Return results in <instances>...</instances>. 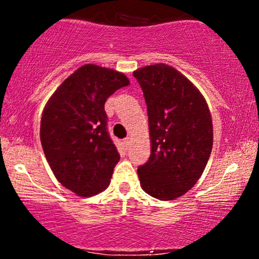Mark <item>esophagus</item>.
<instances>
[{
    "mask_svg": "<svg viewBox=\"0 0 259 259\" xmlns=\"http://www.w3.org/2000/svg\"><path fill=\"white\" fill-rule=\"evenodd\" d=\"M124 145H125V147H130V145H132V139L130 138L124 139Z\"/></svg>",
    "mask_w": 259,
    "mask_h": 259,
    "instance_id": "34e87169",
    "label": "esophagus"
}]
</instances>
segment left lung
Returning <instances> with one entry per match:
<instances>
[{
  "label": "left lung",
  "mask_w": 259,
  "mask_h": 259,
  "mask_svg": "<svg viewBox=\"0 0 259 259\" xmlns=\"http://www.w3.org/2000/svg\"><path fill=\"white\" fill-rule=\"evenodd\" d=\"M144 92L151 156L138 168L144 191L162 201L186 194L201 178L213 146L206 100L186 76L158 63L134 72Z\"/></svg>",
  "instance_id": "left-lung-1"
}]
</instances>
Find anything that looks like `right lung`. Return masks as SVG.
Instances as JSON below:
<instances>
[{
	"label": "right lung",
	"mask_w": 259,
	"mask_h": 259,
	"mask_svg": "<svg viewBox=\"0 0 259 259\" xmlns=\"http://www.w3.org/2000/svg\"><path fill=\"white\" fill-rule=\"evenodd\" d=\"M123 73L85 64L59 85L45 106L40 139L57 180L82 197L103 191L120 156L107 129L105 103L129 85Z\"/></svg>",
	"instance_id": "obj_1"
}]
</instances>
